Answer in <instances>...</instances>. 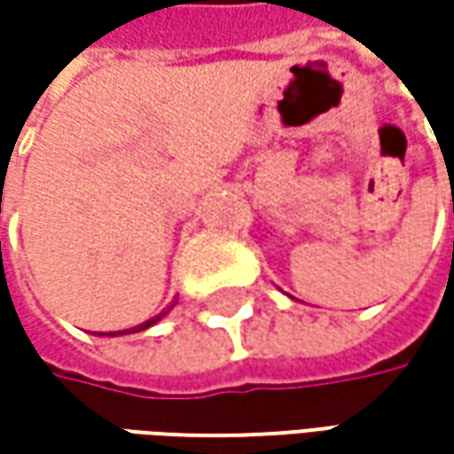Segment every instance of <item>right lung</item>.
<instances>
[{
	"instance_id": "1",
	"label": "right lung",
	"mask_w": 454,
	"mask_h": 454,
	"mask_svg": "<svg viewBox=\"0 0 454 454\" xmlns=\"http://www.w3.org/2000/svg\"><path fill=\"white\" fill-rule=\"evenodd\" d=\"M171 308H174V305H171ZM171 308H168V310H171ZM168 310H164V313L153 316V318H149V321H146V323H141V325H136V328H131V333H136V331H146V328H151V325H156V323L161 321V318H164ZM108 336H123V331H118V333H108Z\"/></svg>"
}]
</instances>
